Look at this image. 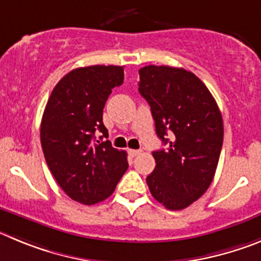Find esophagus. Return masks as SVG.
<instances>
[{
  "mask_svg": "<svg viewBox=\"0 0 261 261\" xmlns=\"http://www.w3.org/2000/svg\"><path fill=\"white\" fill-rule=\"evenodd\" d=\"M139 153H140V151H138V149H128V154H130L131 157L138 156Z\"/></svg>",
  "mask_w": 261,
  "mask_h": 261,
  "instance_id": "esophagus-1",
  "label": "esophagus"
}]
</instances>
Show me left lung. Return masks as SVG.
<instances>
[{
    "label": "left lung",
    "mask_w": 261,
    "mask_h": 261,
    "mask_svg": "<svg viewBox=\"0 0 261 261\" xmlns=\"http://www.w3.org/2000/svg\"><path fill=\"white\" fill-rule=\"evenodd\" d=\"M139 75V92L151 107L157 136L169 145L152 152L156 168L147 185L165 208L185 210L215 177L224 140L221 112L205 84L182 67L149 65Z\"/></svg>",
    "instance_id": "obj_1"
}]
</instances>
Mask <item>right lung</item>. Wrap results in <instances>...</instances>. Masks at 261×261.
<instances>
[{"label":"right lung","mask_w":261,"mask_h":261,"mask_svg":"<svg viewBox=\"0 0 261 261\" xmlns=\"http://www.w3.org/2000/svg\"><path fill=\"white\" fill-rule=\"evenodd\" d=\"M123 83V66L74 69L53 88L41 119L40 139L49 170L72 200L92 205L113 194L127 170V154L108 138L102 109L114 87Z\"/></svg>","instance_id":"1"}]
</instances>
